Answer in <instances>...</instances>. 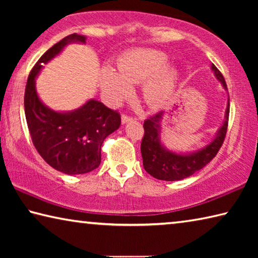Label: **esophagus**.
I'll use <instances>...</instances> for the list:
<instances>
[{"instance_id": "34e87169", "label": "esophagus", "mask_w": 258, "mask_h": 258, "mask_svg": "<svg viewBox=\"0 0 258 258\" xmlns=\"http://www.w3.org/2000/svg\"><path fill=\"white\" fill-rule=\"evenodd\" d=\"M131 120H133L132 117H128V116H126V115L121 116V124H127L128 121H131Z\"/></svg>"}]
</instances>
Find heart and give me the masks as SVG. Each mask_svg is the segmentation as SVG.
Here are the masks:
<instances>
[{
    "instance_id": "b5f03b06",
    "label": "heart",
    "mask_w": 258,
    "mask_h": 258,
    "mask_svg": "<svg viewBox=\"0 0 258 258\" xmlns=\"http://www.w3.org/2000/svg\"><path fill=\"white\" fill-rule=\"evenodd\" d=\"M168 55L155 49H134L117 60V72L106 67L100 73V87L111 104H118L133 93L132 84L142 82V99L150 109L172 101L178 84V72L167 62Z\"/></svg>"
}]
</instances>
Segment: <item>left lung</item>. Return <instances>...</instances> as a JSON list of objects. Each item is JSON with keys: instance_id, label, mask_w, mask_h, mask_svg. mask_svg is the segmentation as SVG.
Here are the masks:
<instances>
[{"instance_id": "left-lung-1", "label": "left lung", "mask_w": 258, "mask_h": 258, "mask_svg": "<svg viewBox=\"0 0 258 258\" xmlns=\"http://www.w3.org/2000/svg\"><path fill=\"white\" fill-rule=\"evenodd\" d=\"M211 69L223 89L228 91L224 77L222 76L220 71L214 64H212ZM229 112L230 100L228 97L224 120L214 135L212 141L200 149L190 152L172 151L163 145L161 121L165 116V111H160L157 115L150 117L143 124L145 137L141 142L143 167L151 176L163 181H180L200 171L216 156L224 141L226 130H228Z\"/></svg>"}]
</instances>
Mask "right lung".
Masks as SVG:
<instances>
[{"instance_id": "add662e5", "label": "right lung", "mask_w": 258, "mask_h": 258, "mask_svg": "<svg viewBox=\"0 0 258 258\" xmlns=\"http://www.w3.org/2000/svg\"><path fill=\"white\" fill-rule=\"evenodd\" d=\"M85 42L84 35L72 34L50 47L30 72L25 90V115L35 148L51 167L68 175L99 167L104 139L120 126L119 113L98 100H87L75 110L56 111L38 97L36 78L43 67L68 44Z\"/></svg>"}]
</instances>
